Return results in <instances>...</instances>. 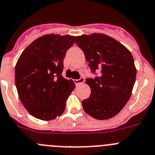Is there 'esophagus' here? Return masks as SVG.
Listing matches in <instances>:
<instances>
[{"mask_svg": "<svg viewBox=\"0 0 155 155\" xmlns=\"http://www.w3.org/2000/svg\"><path fill=\"white\" fill-rule=\"evenodd\" d=\"M84 81H85L84 78L80 77L79 79H75L74 82H75V83H76V85H79V84H81V83H84Z\"/></svg>", "mask_w": 155, "mask_h": 155, "instance_id": "34e87169", "label": "esophagus"}]
</instances>
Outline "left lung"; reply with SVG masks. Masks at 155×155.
Returning a JSON list of instances; mask_svg holds the SVG:
<instances>
[{
    "mask_svg": "<svg viewBox=\"0 0 155 155\" xmlns=\"http://www.w3.org/2000/svg\"><path fill=\"white\" fill-rule=\"evenodd\" d=\"M75 42L84 52L95 75L86 80L91 93L82 101L85 112L97 120L113 117L129 100L136 79L130 51L113 38L100 33L77 36Z\"/></svg>",
    "mask_w": 155,
    "mask_h": 155,
    "instance_id": "8db88e82",
    "label": "left lung"
}]
</instances>
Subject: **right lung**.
Listing matches in <instances>:
<instances>
[{"label":"right lung","mask_w":155,"mask_h":155,"mask_svg":"<svg viewBox=\"0 0 155 155\" xmlns=\"http://www.w3.org/2000/svg\"><path fill=\"white\" fill-rule=\"evenodd\" d=\"M74 36L45 35L24 50L15 66V85L22 104L42 120L60 116L74 90L73 81L62 76L66 51Z\"/></svg>","instance_id":"1"}]
</instances>
